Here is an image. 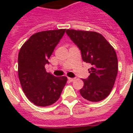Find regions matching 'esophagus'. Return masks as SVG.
Instances as JSON below:
<instances>
[{"mask_svg":"<svg viewBox=\"0 0 133 133\" xmlns=\"http://www.w3.org/2000/svg\"><path fill=\"white\" fill-rule=\"evenodd\" d=\"M68 79H69V81H70V82H72V81H74L75 80V78H68Z\"/></svg>","mask_w":133,"mask_h":133,"instance_id":"34e87169","label":"esophagus"}]
</instances>
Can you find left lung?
Here are the masks:
<instances>
[{
  "label": "left lung",
  "mask_w": 133,
  "mask_h": 133,
  "mask_svg": "<svg viewBox=\"0 0 133 133\" xmlns=\"http://www.w3.org/2000/svg\"><path fill=\"white\" fill-rule=\"evenodd\" d=\"M66 32L78 47L83 61L90 63V75L80 90L81 96L91 102L106 98L112 90L118 72V59L115 49L97 32L67 29Z\"/></svg>",
  "instance_id": "obj_1"
}]
</instances>
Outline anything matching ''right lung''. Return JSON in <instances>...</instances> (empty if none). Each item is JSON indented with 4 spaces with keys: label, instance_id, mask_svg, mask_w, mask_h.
<instances>
[{
    "label": "right lung",
    "instance_id": "add662e5",
    "mask_svg": "<svg viewBox=\"0 0 133 133\" xmlns=\"http://www.w3.org/2000/svg\"><path fill=\"white\" fill-rule=\"evenodd\" d=\"M66 29L46 30L32 35L18 53V75L26 97L36 106L46 107L59 98L67 77H55L46 72L44 66L49 64L54 49Z\"/></svg>",
    "mask_w": 133,
    "mask_h": 133
}]
</instances>
